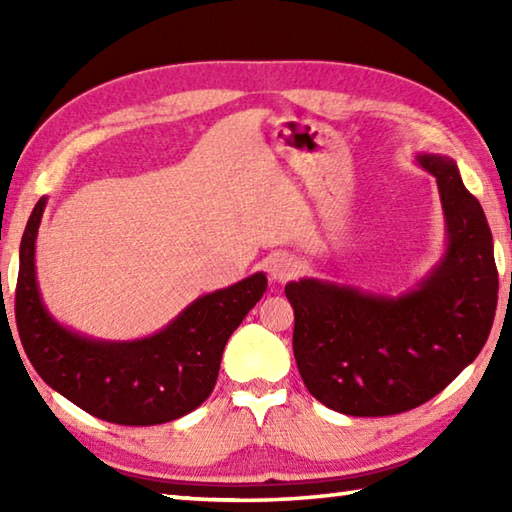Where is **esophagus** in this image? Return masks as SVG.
Returning <instances> with one entry per match:
<instances>
[{
    "instance_id": "obj_1",
    "label": "esophagus",
    "mask_w": 512,
    "mask_h": 512,
    "mask_svg": "<svg viewBox=\"0 0 512 512\" xmlns=\"http://www.w3.org/2000/svg\"><path fill=\"white\" fill-rule=\"evenodd\" d=\"M266 271L273 282H287L298 275V262L287 253H277L268 257Z\"/></svg>"
}]
</instances>
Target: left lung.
Listing matches in <instances>:
<instances>
[{"instance_id":"8db88e82","label":"left lung","mask_w":512,"mask_h":512,"mask_svg":"<svg viewBox=\"0 0 512 512\" xmlns=\"http://www.w3.org/2000/svg\"><path fill=\"white\" fill-rule=\"evenodd\" d=\"M436 178L445 250L397 296L318 277L289 282L293 354L307 391L357 418L411 411L461 375L488 341L497 309V266L483 207L456 162L418 153Z\"/></svg>"}]
</instances>
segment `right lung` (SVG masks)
<instances>
[{"label": "right lung", "mask_w": 512, "mask_h": 512, "mask_svg": "<svg viewBox=\"0 0 512 512\" xmlns=\"http://www.w3.org/2000/svg\"><path fill=\"white\" fill-rule=\"evenodd\" d=\"M42 196L20 244L17 332L38 375L94 418L149 427L198 409L219 377L225 343L266 291L259 271L196 298L158 332L133 341L94 339L51 316L38 287L36 239Z\"/></svg>", "instance_id": "1"}]
</instances>
